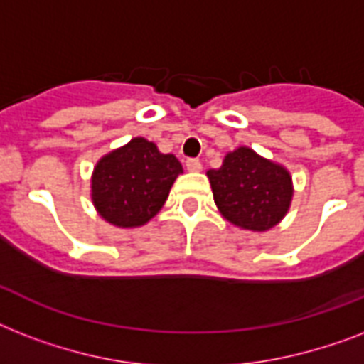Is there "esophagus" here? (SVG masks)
Segmentation results:
<instances>
[{"instance_id":"34e87169","label":"esophagus","mask_w":364,"mask_h":364,"mask_svg":"<svg viewBox=\"0 0 364 364\" xmlns=\"http://www.w3.org/2000/svg\"><path fill=\"white\" fill-rule=\"evenodd\" d=\"M185 166H187L188 171H200V170H202V162H200L198 159H187Z\"/></svg>"}]
</instances>
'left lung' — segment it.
<instances>
[{"mask_svg":"<svg viewBox=\"0 0 364 364\" xmlns=\"http://www.w3.org/2000/svg\"><path fill=\"white\" fill-rule=\"evenodd\" d=\"M213 200L225 219L247 230H268L287 213L293 185L285 168L247 147L225 156L219 170L208 171Z\"/></svg>","mask_w":364,"mask_h":364,"instance_id":"8db88e82","label":"left lung"}]
</instances>
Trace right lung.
<instances>
[{"label":"right lung","mask_w":364,"mask_h":364,"mask_svg":"<svg viewBox=\"0 0 364 364\" xmlns=\"http://www.w3.org/2000/svg\"><path fill=\"white\" fill-rule=\"evenodd\" d=\"M183 171L173 154L134 137L100 160L92 176V200L100 215L117 227H139L159 213Z\"/></svg>","instance_id":"add662e5"}]
</instances>
